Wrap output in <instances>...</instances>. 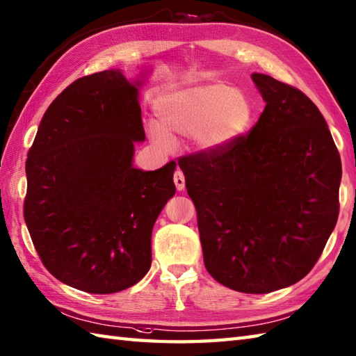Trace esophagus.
I'll list each match as a JSON object with an SVG mask.
<instances>
[{
  "label": "esophagus",
  "mask_w": 356,
  "mask_h": 356,
  "mask_svg": "<svg viewBox=\"0 0 356 356\" xmlns=\"http://www.w3.org/2000/svg\"><path fill=\"white\" fill-rule=\"evenodd\" d=\"M174 185H176L177 191H182L185 188V176L180 170H176V172H174Z\"/></svg>",
  "instance_id": "obj_1"
}]
</instances>
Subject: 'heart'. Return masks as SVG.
<instances>
[{"label":"heart","instance_id":"obj_1","mask_svg":"<svg viewBox=\"0 0 356 356\" xmlns=\"http://www.w3.org/2000/svg\"><path fill=\"white\" fill-rule=\"evenodd\" d=\"M159 128L149 136L156 145L170 148L168 134L193 136L205 151L220 149L243 134L252 122V102L245 92L223 82L166 92L154 104Z\"/></svg>","mask_w":356,"mask_h":356}]
</instances>
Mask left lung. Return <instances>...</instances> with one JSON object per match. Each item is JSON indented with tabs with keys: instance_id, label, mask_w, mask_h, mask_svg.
<instances>
[{
	"instance_id": "obj_1",
	"label": "left lung",
	"mask_w": 356,
	"mask_h": 356,
	"mask_svg": "<svg viewBox=\"0 0 356 356\" xmlns=\"http://www.w3.org/2000/svg\"><path fill=\"white\" fill-rule=\"evenodd\" d=\"M266 107L249 133L179 159L197 211L205 268L216 282L268 293L306 277L339 213L341 159L320 110L254 73Z\"/></svg>"
}]
</instances>
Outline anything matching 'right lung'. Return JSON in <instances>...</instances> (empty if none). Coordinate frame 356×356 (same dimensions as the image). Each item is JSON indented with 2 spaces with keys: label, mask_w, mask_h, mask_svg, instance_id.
Listing matches in <instances>:
<instances>
[{
  "label": "right lung",
  "mask_w": 356,
  "mask_h": 356,
  "mask_svg": "<svg viewBox=\"0 0 356 356\" xmlns=\"http://www.w3.org/2000/svg\"><path fill=\"white\" fill-rule=\"evenodd\" d=\"M143 139L138 88L119 70L76 79L44 113L26 161L24 220L59 282L115 293L148 272L176 162L134 168V140Z\"/></svg>",
  "instance_id": "right-lung-1"
}]
</instances>
